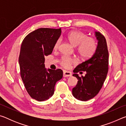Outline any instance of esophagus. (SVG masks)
Masks as SVG:
<instances>
[{"mask_svg":"<svg viewBox=\"0 0 126 126\" xmlns=\"http://www.w3.org/2000/svg\"><path fill=\"white\" fill-rule=\"evenodd\" d=\"M72 76V74L71 72L69 71H63V77H71Z\"/></svg>","mask_w":126,"mask_h":126,"instance_id":"obj_1","label":"esophagus"}]
</instances>
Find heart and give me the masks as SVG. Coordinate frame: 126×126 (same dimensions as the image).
I'll list each match as a JSON object with an SVG mask.
<instances>
[{"label": "heart", "instance_id": "b5f03b06", "mask_svg": "<svg viewBox=\"0 0 126 126\" xmlns=\"http://www.w3.org/2000/svg\"><path fill=\"white\" fill-rule=\"evenodd\" d=\"M67 39L72 46L77 47L78 53L81 56L84 58H88L91 57L97 49V43L95 40L92 38H88L86 34L79 31H73L68 34ZM61 40L60 38L57 40L54 45V48L57 49L60 45ZM75 62L74 59L63 57L62 58L61 64L65 68L69 67L72 63Z\"/></svg>", "mask_w": 126, "mask_h": 126}]
</instances>
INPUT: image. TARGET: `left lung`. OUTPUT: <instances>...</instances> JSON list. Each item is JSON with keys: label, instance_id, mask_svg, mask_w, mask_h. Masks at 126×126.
Listing matches in <instances>:
<instances>
[{"label": "left lung", "instance_id": "obj_1", "mask_svg": "<svg viewBox=\"0 0 126 126\" xmlns=\"http://www.w3.org/2000/svg\"><path fill=\"white\" fill-rule=\"evenodd\" d=\"M95 36L98 40L95 53L73 70V76L78 80L72 89V94L76 98L82 101L93 98L99 93L108 71L109 54L106 38L99 32H95ZM82 71L86 72V75L79 77L77 73L81 74Z\"/></svg>", "mask_w": 126, "mask_h": 126}]
</instances>
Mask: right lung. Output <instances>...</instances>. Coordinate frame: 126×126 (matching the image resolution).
Masks as SVG:
<instances>
[{
	"mask_svg": "<svg viewBox=\"0 0 126 126\" xmlns=\"http://www.w3.org/2000/svg\"><path fill=\"white\" fill-rule=\"evenodd\" d=\"M61 29L42 28L28 34L23 39L19 57L20 76L30 96L38 101L53 95L57 81L63 77L61 69L45 68V57L52 53Z\"/></svg>",
	"mask_w": 126,
	"mask_h": 126,
	"instance_id": "right-lung-1",
	"label": "right lung"
}]
</instances>
